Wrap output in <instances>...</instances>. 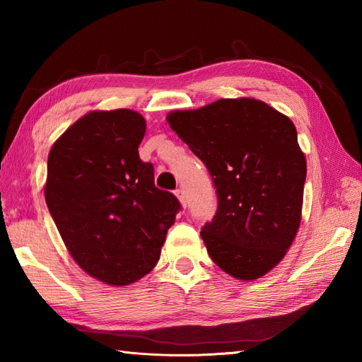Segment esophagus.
Returning <instances> with one entry per match:
<instances>
[{"mask_svg": "<svg viewBox=\"0 0 362 362\" xmlns=\"http://www.w3.org/2000/svg\"><path fill=\"white\" fill-rule=\"evenodd\" d=\"M175 196L179 197V201L183 206H187V196H185V191H183V188H177L175 189Z\"/></svg>", "mask_w": 362, "mask_h": 362, "instance_id": "esophagus-1", "label": "esophagus"}]
</instances>
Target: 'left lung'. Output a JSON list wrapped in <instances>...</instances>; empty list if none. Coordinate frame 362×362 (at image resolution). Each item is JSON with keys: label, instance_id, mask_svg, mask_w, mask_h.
Wrapping results in <instances>:
<instances>
[{"label": "left lung", "instance_id": "left-lung-1", "mask_svg": "<svg viewBox=\"0 0 362 362\" xmlns=\"http://www.w3.org/2000/svg\"><path fill=\"white\" fill-rule=\"evenodd\" d=\"M166 119L216 188V213L201 230L210 258L238 280L263 276L286 255L302 218L306 160L292 121L250 98Z\"/></svg>", "mask_w": 362, "mask_h": 362}]
</instances>
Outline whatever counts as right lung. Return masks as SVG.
Wrapping results in <instances>:
<instances>
[{
    "label": "right lung",
    "instance_id": "obj_1",
    "mask_svg": "<svg viewBox=\"0 0 362 362\" xmlns=\"http://www.w3.org/2000/svg\"><path fill=\"white\" fill-rule=\"evenodd\" d=\"M144 132L134 110L90 112L48 156L45 199L59 233L76 263L112 286L152 271L182 209L138 156Z\"/></svg>",
    "mask_w": 362,
    "mask_h": 362
}]
</instances>
